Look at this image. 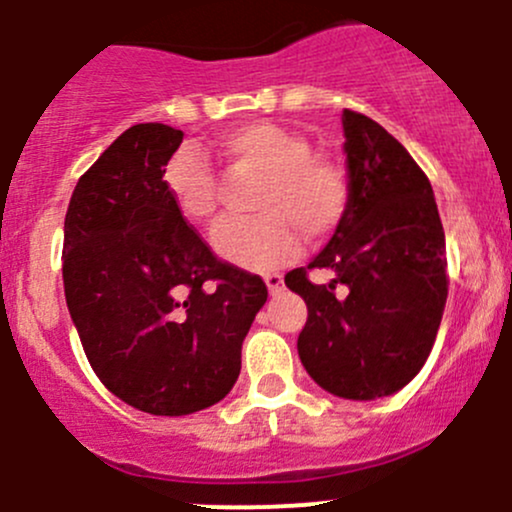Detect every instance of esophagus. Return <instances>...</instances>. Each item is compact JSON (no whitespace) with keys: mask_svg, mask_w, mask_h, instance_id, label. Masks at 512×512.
I'll return each instance as SVG.
<instances>
[{"mask_svg":"<svg viewBox=\"0 0 512 512\" xmlns=\"http://www.w3.org/2000/svg\"><path fill=\"white\" fill-rule=\"evenodd\" d=\"M263 281H266L268 291H271V293H278L283 288V276H281V273H266V276H263Z\"/></svg>","mask_w":512,"mask_h":512,"instance_id":"obj_1","label":"esophagus"}]
</instances>
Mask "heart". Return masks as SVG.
I'll use <instances>...</instances> for the list:
<instances>
[{
	"label": "heart",
	"instance_id": "obj_1",
	"mask_svg": "<svg viewBox=\"0 0 512 512\" xmlns=\"http://www.w3.org/2000/svg\"><path fill=\"white\" fill-rule=\"evenodd\" d=\"M234 179H258L251 199L254 219L216 226V254L236 266L268 268L296 254L298 234L326 239L338 229L351 204V181L338 161L313 154L311 141L278 124L236 126L216 144ZM166 194L181 216L206 224L219 214L221 184L209 164L184 151L169 164Z\"/></svg>",
	"mask_w": 512,
	"mask_h": 512
}]
</instances>
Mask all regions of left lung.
I'll list each match as a JSON object with an SVG mask.
<instances>
[{"mask_svg":"<svg viewBox=\"0 0 512 512\" xmlns=\"http://www.w3.org/2000/svg\"><path fill=\"white\" fill-rule=\"evenodd\" d=\"M351 204L331 244L286 273L306 301L298 356L328 393L391 396L413 381L435 343L445 298V234L426 171L366 114L343 109ZM337 273L313 284L308 270Z\"/></svg>","mask_w":512,"mask_h":512,"instance_id":"left-lung-1","label":"left lung"}]
</instances>
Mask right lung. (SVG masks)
I'll return each instance as SVG.
<instances>
[{"label":"right lung","instance_id":"right-lung-1","mask_svg":"<svg viewBox=\"0 0 512 512\" xmlns=\"http://www.w3.org/2000/svg\"><path fill=\"white\" fill-rule=\"evenodd\" d=\"M181 139L156 121L126 129L77 181L64 219V296L86 358L151 416H189L234 388L268 296L171 204L164 166Z\"/></svg>","mask_w":512,"mask_h":512}]
</instances>
